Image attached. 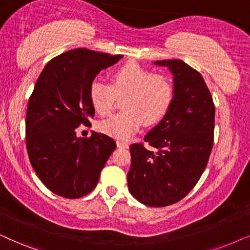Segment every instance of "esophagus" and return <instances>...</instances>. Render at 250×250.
<instances>
[{
	"mask_svg": "<svg viewBox=\"0 0 250 250\" xmlns=\"http://www.w3.org/2000/svg\"><path fill=\"white\" fill-rule=\"evenodd\" d=\"M117 146H118V147H121V148H127L128 147V144H127V142L117 140Z\"/></svg>",
	"mask_w": 250,
	"mask_h": 250,
	"instance_id": "34e87169",
	"label": "esophagus"
}]
</instances>
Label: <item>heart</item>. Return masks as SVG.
<instances>
[{"instance_id": "1", "label": "heart", "mask_w": 250, "mask_h": 250, "mask_svg": "<svg viewBox=\"0 0 250 250\" xmlns=\"http://www.w3.org/2000/svg\"><path fill=\"white\" fill-rule=\"evenodd\" d=\"M117 96L124 110L99 124L105 134L128 140L145 121L153 124L167 112L173 100V83L167 74L153 73L140 64L129 62L111 74V83L95 79L89 88L90 102L97 113L110 115L116 108Z\"/></svg>"}]
</instances>
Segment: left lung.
<instances>
[{
    "instance_id": "8db88e82",
    "label": "left lung",
    "mask_w": 250,
    "mask_h": 250,
    "mask_svg": "<svg viewBox=\"0 0 250 250\" xmlns=\"http://www.w3.org/2000/svg\"><path fill=\"white\" fill-rule=\"evenodd\" d=\"M173 74V100L163 119L133 144L127 173L129 193L149 207H167L194 188L213 146L215 104L203 77L183 61H156Z\"/></svg>"
}]
</instances>
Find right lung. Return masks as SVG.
<instances>
[{"mask_svg": "<svg viewBox=\"0 0 250 250\" xmlns=\"http://www.w3.org/2000/svg\"><path fill=\"white\" fill-rule=\"evenodd\" d=\"M122 57L78 48L50 60L38 78L26 112V148L35 173L57 195L78 199L92 192L116 149L108 135L79 138L76 129L95 115L94 78Z\"/></svg>", "mask_w": 250, "mask_h": 250, "instance_id": "obj_1", "label": "right lung"}]
</instances>
